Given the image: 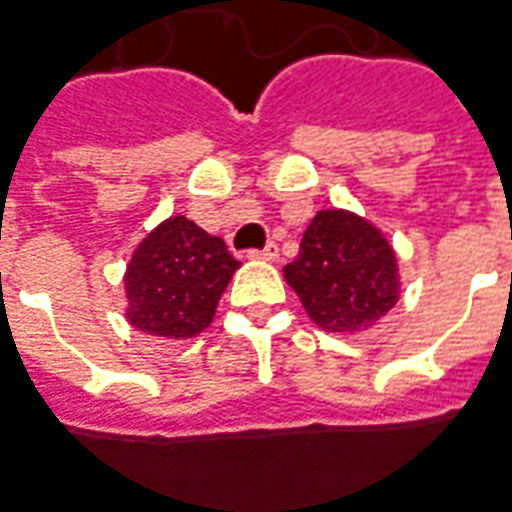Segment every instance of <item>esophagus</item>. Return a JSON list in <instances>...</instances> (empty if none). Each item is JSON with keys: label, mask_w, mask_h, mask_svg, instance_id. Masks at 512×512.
I'll use <instances>...</instances> for the list:
<instances>
[{"label": "esophagus", "mask_w": 512, "mask_h": 512, "mask_svg": "<svg viewBox=\"0 0 512 512\" xmlns=\"http://www.w3.org/2000/svg\"><path fill=\"white\" fill-rule=\"evenodd\" d=\"M249 257H260V260H277V257H280V246L271 241V244H266L263 249H252V252H249Z\"/></svg>", "instance_id": "1"}]
</instances>
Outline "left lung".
<instances>
[{"label":"left lung","mask_w":512,"mask_h":512,"mask_svg":"<svg viewBox=\"0 0 512 512\" xmlns=\"http://www.w3.org/2000/svg\"><path fill=\"white\" fill-rule=\"evenodd\" d=\"M307 316L327 332H360L399 299V266L374 224L349 210H318L299 255L282 268Z\"/></svg>","instance_id":"left-lung-1"}]
</instances>
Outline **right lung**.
Wrapping results in <instances>:
<instances>
[{
  "instance_id": "right-lung-1",
  "label": "right lung",
  "mask_w": 512,
  "mask_h": 512,
  "mask_svg": "<svg viewBox=\"0 0 512 512\" xmlns=\"http://www.w3.org/2000/svg\"><path fill=\"white\" fill-rule=\"evenodd\" d=\"M238 266L221 238L185 216L166 219L138 244L127 266V321L160 338H194L210 327Z\"/></svg>"
}]
</instances>
